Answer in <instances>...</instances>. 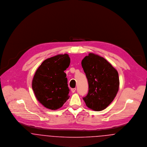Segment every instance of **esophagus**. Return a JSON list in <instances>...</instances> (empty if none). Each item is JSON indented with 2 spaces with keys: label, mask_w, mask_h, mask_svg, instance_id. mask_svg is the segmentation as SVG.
Here are the masks:
<instances>
[{
  "label": "esophagus",
  "mask_w": 147,
  "mask_h": 147,
  "mask_svg": "<svg viewBox=\"0 0 147 147\" xmlns=\"http://www.w3.org/2000/svg\"><path fill=\"white\" fill-rule=\"evenodd\" d=\"M76 88H72L71 89V92H72V93H74V92H75V90H76Z\"/></svg>",
  "instance_id": "34e87169"
}]
</instances>
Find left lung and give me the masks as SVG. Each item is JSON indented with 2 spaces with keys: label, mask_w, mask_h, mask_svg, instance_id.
<instances>
[{
  "label": "left lung",
  "mask_w": 147,
  "mask_h": 147,
  "mask_svg": "<svg viewBox=\"0 0 147 147\" xmlns=\"http://www.w3.org/2000/svg\"><path fill=\"white\" fill-rule=\"evenodd\" d=\"M82 65L88 79L89 90L83 97L89 109L101 111L115 97L119 89L117 71L105 58L93 53L86 56Z\"/></svg>",
  "instance_id": "8db88e82"
}]
</instances>
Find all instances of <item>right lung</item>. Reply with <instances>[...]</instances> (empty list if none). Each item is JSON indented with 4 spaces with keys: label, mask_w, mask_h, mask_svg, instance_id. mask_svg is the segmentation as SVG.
<instances>
[{
    "label": "right lung",
    "mask_w": 147,
    "mask_h": 147,
    "mask_svg": "<svg viewBox=\"0 0 147 147\" xmlns=\"http://www.w3.org/2000/svg\"><path fill=\"white\" fill-rule=\"evenodd\" d=\"M68 54L58 55L44 61L37 69L32 89L38 101L45 107L57 110L69 98L66 74L69 65Z\"/></svg>",
    "instance_id": "right-lung-1"
}]
</instances>
